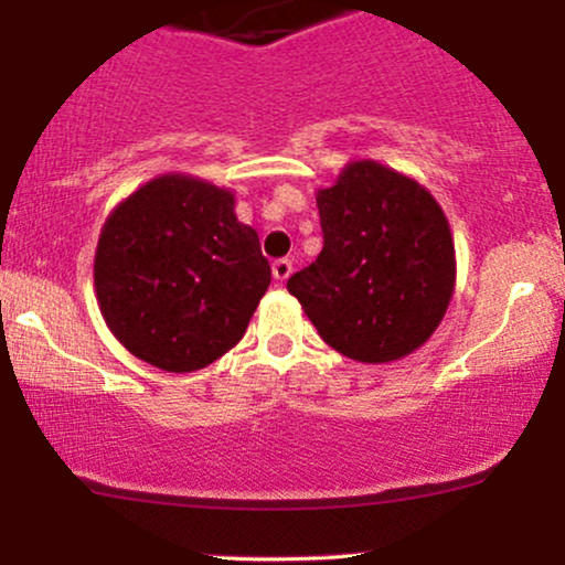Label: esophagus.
<instances>
[{
    "mask_svg": "<svg viewBox=\"0 0 565 565\" xmlns=\"http://www.w3.org/2000/svg\"><path fill=\"white\" fill-rule=\"evenodd\" d=\"M291 260H287V257H281V260L274 263V278L276 281H287V278L291 276Z\"/></svg>",
    "mask_w": 565,
    "mask_h": 565,
    "instance_id": "obj_1",
    "label": "esophagus"
}]
</instances>
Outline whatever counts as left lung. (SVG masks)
<instances>
[{
  "mask_svg": "<svg viewBox=\"0 0 565 565\" xmlns=\"http://www.w3.org/2000/svg\"><path fill=\"white\" fill-rule=\"evenodd\" d=\"M323 249L287 281L321 340L361 364L425 345L451 302L457 260L444 210L406 174L350 161L316 193Z\"/></svg>",
  "mask_w": 565,
  "mask_h": 565,
  "instance_id": "8db88e82",
  "label": "left lung"
}]
</instances>
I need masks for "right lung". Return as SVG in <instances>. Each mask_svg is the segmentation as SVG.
I'll return each mask as SVG.
<instances>
[{
    "label": "right lung",
    "instance_id": "right-lung-1",
    "mask_svg": "<svg viewBox=\"0 0 565 565\" xmlns=\"http://www.w3.org/2000/svg\"><path fill=\"white\" fill-rule=\"evenodd\" d=\"M231 191L161 174L108 215L95 291L116 340L164 372H196L242 340L268 291L260 238Z\"/></svg>",
    "mask_w": 565,
    "mask_h": 565
}]
</instances>
